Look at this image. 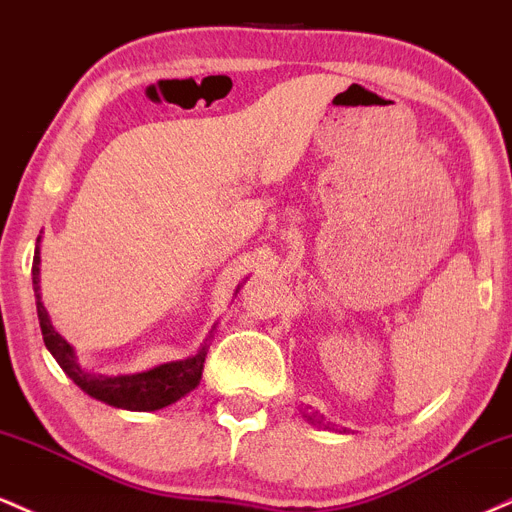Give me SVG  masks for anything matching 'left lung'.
Segmentation results:
<instances>
[{
	"mask_svg": "<svg viewBox=\"0 0 512 512\" xmlns=\"http://www.w3.org/2000/svg\"><path fill=\"white\" fill-rule=\"evenodd\" d=\"M315 421H317V419H315ZM317 424H322V421H317Z\"/></svg>",
	"mask_w": 512,
	"mask_h": 512,
	"instance_id": "left-lung-1",
	"label": "left lung"
}]
</instances>
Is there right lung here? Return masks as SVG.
Instances as JSON below:
<instances>
[{"mask_svg": "<svg viewBox=\"0 0 512 512\" xmlns=\"http://www.w3.org/2000/svg\"><path fill=\"white\" fill-rule=\"evenodd\" d=\"M40 243V238H38ZM38 274H40V248H35L33 257V289L38 296V320L40 330H43L45 346L50 349V354L57 358L64 373L74 380L86 395L101 399V402L110 404V407H120L129 411H156L168 407V404L178 402L180 397H185L187 392H192L202 380L204 370V358H207V346L197 351L195 356L185 358V361H170L163 366H156L144 373L134 375H117V378H108V375H91L86 370L79 368L74 358V349L69 346L60 334L52 327L48 310L40 303L38 293Z\"/></svg>", "mask_w": 512, "mask_h": 512, "instance_id": "add662e5", "label": "right lung"}]
</instances>
